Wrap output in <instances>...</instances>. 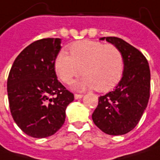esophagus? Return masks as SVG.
<instances>
[{
	"label": "esophagus",
	"instance_id": "34e87169",
	"mask_svg": "<svg viewBox=\"0 0 160 160\" xmlns=\"http://www.w3.org/2000/svg\"><path fill=\"white\" fill-rule=\"evenodd\" d=\"M82 97H83V94H77V93H76V94H75V99H76V100L81 99Z\"/></svg>",
	"mask_w": 160,
	"mask_h": 160
}]
</instances>
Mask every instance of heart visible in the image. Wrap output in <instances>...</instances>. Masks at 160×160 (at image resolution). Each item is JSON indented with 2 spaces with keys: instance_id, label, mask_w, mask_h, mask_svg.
Here are the masks:
<instances>
[{
  "instance_id": "obj_1",
  "label": "heart",
  "mask_w": 160,
  "mask_h": 160,
  "mask_svg": "<svg viewBox=\"0 0 160 160\" xmlns=\"http://www.w3.org/2000/svg\"><path fill=\"white\" fill-rule=\"evenodd\" d=\"M70 55L61 51L54 60V69L65 83L84 74L74 84L79 91L95 88L107 92L119 83L124 73V58L120 50L112 44L92 40L78 41L68 46Z\"/></svg>"
}]
</instances>
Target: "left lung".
Wrapping results in <instances>:
<instances>
[{
    "instance_id": "left-lung-1",
    "label": "left lung",
    "mask_w": 160,
    "mask_h": 160,
    "mask_svg": "<svg viewBox=\"0 0 160 160\" xmlns=\"http://www.w3.org/2000/svg\"><path fill=\"white\" fill-rule=\"evenodd\" d=\"M118 47L124 58V73L113 91L99 97L92 120L102 132L122 135L139 123L150 99L151 71L148 60L136 48L118 37H102Z\"/></svg>"
}]
</instances>
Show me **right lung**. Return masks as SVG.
I'll return each instance as SVG.
<instances>
[{
  "label": "right lung",
  "mask_w": 160,
  "mask_h": 160,
  "mask_svg": "<svg viewBox=\"0 0 160 160\" xmlns=\"http://www.w3.org/2000/svg\"><path fill=\"white\" fill-rule=\"evenodd\" d=\"M59 38H44L26 47L9 71L7 91L10 113L18 126L34 138H45L63 126L74 94L58 82L54 60Z\"/></svg>",
  "instance_id": "obj_1"
}]
</instances>
